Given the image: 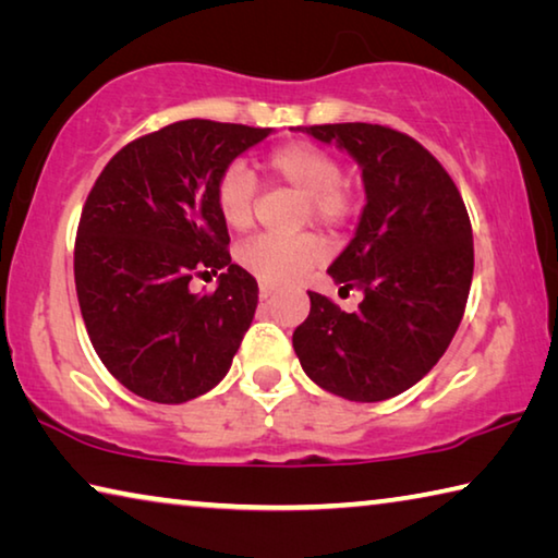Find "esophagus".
I'll return each mask as SVG.
<instances>
[{"instance_id": "1", "label": "esophagus", "mask_w": 558, "mask_h": 558, "mask_svg": "<svg viewBox=\"0 0 558 558\" xmlns=\"http://www.w3.org/2000/svg\"><path fill=\"white\" fill-rule=\"evenodd\" d=\"M272 292H276V286H270V282H260V286H258V295H260L263 300L270 298Z\"/></svg>"}]
</instances>
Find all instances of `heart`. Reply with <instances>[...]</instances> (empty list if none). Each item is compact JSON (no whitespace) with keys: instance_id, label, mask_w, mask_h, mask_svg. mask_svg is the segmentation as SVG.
Returning a JSON list of instances; mask_svg holds the SVG:
<instances>
[{"instance_id":"obj_1","label":"heart","mask_w":558,"mask_h":558,"mask_svg":"<svg viewBox=\"0 0 558 558\" xmlns=\"http://www.w3.org/2000/svg\"><path fill=\"white\" fill-rule=\"evenodd\" d=\"M268 172L290 184L305 196L302 221H315L323 229L337 231L352 219L354 196L342 182V165L315 143L295 140L272 147L266 157ZM258 182L243 162H231L221 169L214 184V204L221 221L233 231H245L253 221ZM239 266L270 286L295 282L325 258V243L315 233H302L295 239H272L256 235L235 251Z\"/></svg>"}]
</instances>
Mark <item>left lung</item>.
<instances>
[{"mask_svg": "<svg viewBox=\"0 0 558 558\" xmlns=\"http://www.w3.org/2000/svg\"><path fill=\"white\" fill-rule=\"evenodd\" d=\"M300 130L337 143L362 167L366 206L327 272L364 300L344 313L310 292L292 347L325 391L362 403L391 399L438 364L465 313L475 266L465 202L438 159L399 130L369 122Z\"/></svg>", "mask_w": 558, "mask_h": 558, "instance_id": "8db88e82", "label": "left lung"}]
</instances>
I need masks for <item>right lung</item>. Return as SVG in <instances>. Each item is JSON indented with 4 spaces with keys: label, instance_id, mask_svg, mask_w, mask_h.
<instances>
[{
    "label": "right lung",
    "instance_id": "obj_1",
    "mask_svg": "<svg viewBox=\"0 0 558 558\" xmlns=\"http://www.w3.org/2000/svg\"><path fill=\"white\" fill-rule=\"evenodd\" d=\"M270 132L179 120L132 140L90 189L73 253L81 315L106 369L147 401L214 389L248 332L258 282L231 263L214 184ZM204 271L220 288L194 296L187 280Z\"/></svg>",
    "mask_w": 558,
    "mask_h": 558
}]
</instances>
